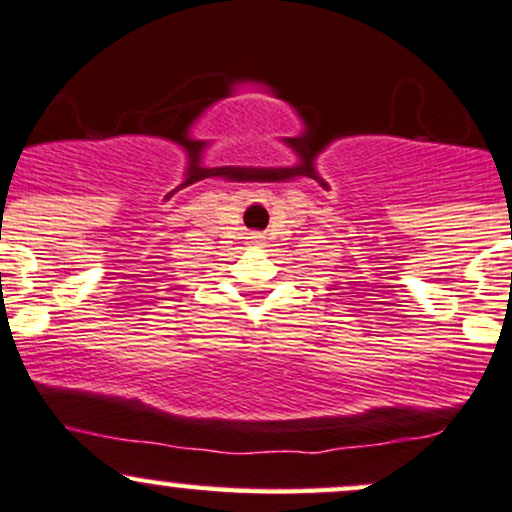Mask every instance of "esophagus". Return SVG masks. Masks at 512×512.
<instances>
[{
    "mask_svg": "<svg viewBox=\"0 0 512 512\" xmlns=\"http://www.w3.org/2000/svg\"><path fill=\"white\" fill-rule=\"evenodd\" d=\"M252 243H255V245H262V235H252Z\"/></svg>",
    "mask_w": 512,
    "mask_h": 512,
    "instance_id": "obj_1",
    "label": "esophagus"
}]
</instances>
